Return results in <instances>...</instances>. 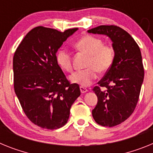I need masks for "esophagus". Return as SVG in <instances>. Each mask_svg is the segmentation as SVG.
Segmentation results:
<instances>
[{
  "label": "esophagus",
  "mask_w": 153,
  "mask_h": 153,
  "mask_svg": "<svg viewBox=\"0 0 153 153\" xmlns=\"http://www.w3.org/2000/svg\"><path fill=\"white\" fill-rule=\"evenodd\" d=\"M80 91H81V92H82V93H85V92H87V91H88V89L86 88L82 87V86H80Z\"/></svg>",
  "instance_id": "esophagus-1"
}]
</instances>
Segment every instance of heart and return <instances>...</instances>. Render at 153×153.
<instances>
[{
    "label": "heart",
    "instance_id": "b5f03b06",
    "mask_svg": "<svg viewBox=\"0 0 153 153\" xmlns=\"http://www.w3.org/2000/svg\"><path fill=\"white\" fill-rule=\"evenodd\" d=\"M74 48L78 52L87 54L88 58L85 64L87 68L75 71L70 76L72 83L85 87L90 85L98 77L97 71L104 74L109 71L113 65L115 50L111 45H104L101 38L86 35L75 42ZM56 61L64 71L67 72L72 71V57L66 49L58 50L56 54Z\"/></svg>",
    "mask_w": 153,
    "mask_h": 153
}]
</instances>
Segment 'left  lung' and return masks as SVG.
Instances as JSON below:
<instances>
[{
  "label": "left lung",
  "instance_id": "left-lung-1",
  "mask_svg": "<svg viewBox=\"0 0 153 153\" xmlns=\"http://www.w3.org/2000/svg\"><path fill=\"white\" fill-rule=\"evenodd\" d=\"M88 32L108 36L115 50L113 65L93 88L98 97L93 119L99 125L112 127L128 119L139 101L144 79L140 48L127 31L115 25H101Z\"/></svg>",
  "mask_w": 153,
  "mask_h": 153
}]
</instances>
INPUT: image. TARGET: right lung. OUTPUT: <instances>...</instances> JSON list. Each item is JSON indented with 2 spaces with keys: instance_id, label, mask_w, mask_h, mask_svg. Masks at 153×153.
Listing matches in <instances>:
<instances>
[{
  "instance_id": "add662e5",
  "label": "right lung",
  "mask_w": 153,
  "mask_h": 153,
  "mask_svg": "<svg viewBox=\"0 0 153 153\" xmlns=\"http://www.w3.org/2000/svg\"><path fill=\"white\" fill-rule=\"evenodd\" d=\"M77 30L61 32L38 26L26 34L14 53V91L29 120L42 128L65 126L81 95L79 85L69 82L56 61L58 48Z\"/></svg>"
}]
</instances>
